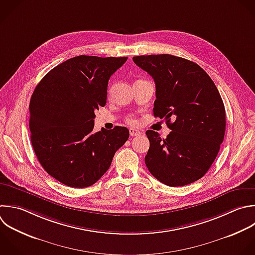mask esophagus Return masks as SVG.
Wrapping results in <instances>:
<instances>
[{"label":"esophagus","instance_id":"esophagus-1","mask_svg":"<svg viewBox=\"0 0 255 255\" xmlns=\"http://www.w3.org/2000/svg\"><path fill=\"white\" fill-rule=\"evenodd\" d=\"M141 132L135 128H129V134L130 136H135V135H139Z\"/></svg>","mask_w":255,"mask_h":255}]
</instances>
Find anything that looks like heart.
<instances>
[{
  "label": "heart",
  "mask_w": 255,
  "mask_h": 255,
  "mask_svg": "<svg viewBox=\"0 0 255 255\" xmlns=\"http://www.w3.org/2000/svg\"><path fill=\"white\" fill-rule=\"evenodd\" d=\"M127 121H128V123L129 125H136V123H137L134 118H128Z\"/></svg>",
  "instance_id": "1"
}]
</instances>
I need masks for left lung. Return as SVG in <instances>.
<instances>
[{
	"label": "left lung",
	"instance_id": "8db88e82",
	"mask_svg": "<svg viewBox=\"0 0 255 255\" xmlns=\"http://www.w3.org/2000/svg\"><path fill=\"white\" fill-rule=\"evenodd\" d=\"M132 61L154 80L153 115L164 119L171 129L166 138L146 130V167L168 186L198 180L213 163L224 138L225 109L216 86L197 64L183 58L162 54Z\"/></svg>",
	"mask_w": 255,
	"mask_h": 255
}]
</instances>
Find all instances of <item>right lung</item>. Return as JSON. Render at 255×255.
I'll return each mask as SVG.
<instances>
[{"label": "right lung", "mask_w": 255, "mask_h": 255, "mask_svg": "<svg viewBox=\"0 0 255 255\" xmlns=\"http://www.w3.org/2000/svg\"><path fill=\"white\" fill-rule=\"evenodd\" d=\"M128 58L78 56L51 70L30 102L31 141L44 169L76 188L96 183L128 139L125 127L94 132L95 111L107 103L111 76Z\"/></svg>", "instance_id": "1"}]
</instances>
